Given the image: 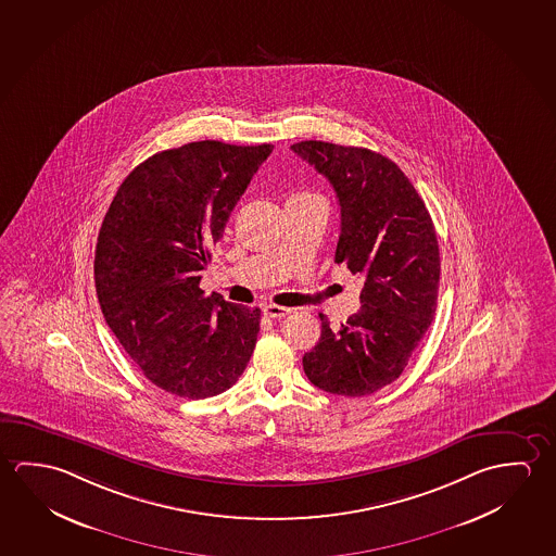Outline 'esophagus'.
Wrapping results in <instances>:
<instances>
[{
    "mask_svg": "<svg viewBox=\"0 0 556 556\" xmlns=\"http://www.w3.org/2000/svg\"><path fill=\"white\" fill-rule=\"evenodd\" d=\"M264 314L267 318H285L291 314V308H285V306H277V304H265Z\"/></svg>",
    "mask_w": 556,
    "mask_h": 556,
    "instance_id": "obj_1",
    "label": "esophagus"
}]
</instances>
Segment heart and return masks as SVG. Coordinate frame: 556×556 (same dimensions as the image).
Segmentation results:
<instances>
[{"instance_id":"1","label":"heart","mask_w":556,"mask_h":556,"mask_svg":"<svg viewBox=\"0 0 556 556\" xmlns=\"http://www.w3.org/2000/svg\"><path fill=\"white\" fill-rule=\"evenodd\" d=\"M302 195H308V193H302Z\"/></svg>"}]
</instances>
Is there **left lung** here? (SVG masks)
<instances>
[{"mask_svg":"<svg viewBox=\"0 0 556 556\" xmlns=\"http://www.w3.org/2000/svg\"><path fill=\"white\" fill-rule=\"evenodd\" d=\"M333 186L341 207L336 262L365 279L361 309L302 356L324 392L363 397L400 378L437 312L440 252L425 201L388 156L326 141L291 146Z\"/></svg>","mask_w":556,"mask_h":556,"instance_id":"1","label":"left lung"}]
</instances>
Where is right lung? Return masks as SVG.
Wrapping results in <instances>:
<instances>
[{
    "label": "right lung",
    "mask_w": 556,
    "mask_h": 556,
    "mask_svg": "<svg viewBox=\"0 0 556 556\" xmlns=\"http://www.w3.org/2000/svg\"><path fill=\"white\" fill-rule=\"evenodd\" d=\"M271 151L211 139L161 151L110 203L94 250L102 316L164 392L188 400L227 392L254 353L262 309L205 296L200 281L211 244Z\"/></svg>",
    "instance_id": "1"
}]
</instances>
